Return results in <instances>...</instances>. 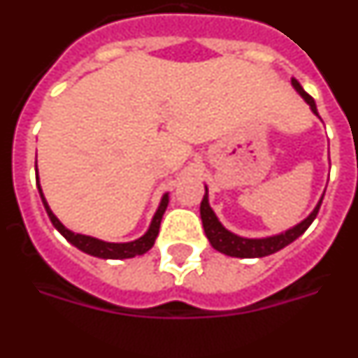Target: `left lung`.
<instances>
[{"label":"left lung","mask_w":358,"mask_h":358,"mask_svg":"<svg viewBox=\"0 0 358 358\" xmlns=\"http://www.w3.org/2000/svg\"><path fill=\"white\" fill-rule=\"evenodd\" d=\"M292 85L297 90V93L301 94L303 98L306 100L312 110H314L315 115H317V107H315L314 98L310 96L305 90L301 87V84L292 78ZM322 199L319 201V204L315 206V210L308 215V217L303 220L301 224H297L294 226L292 229L285 231V233H281V235L276 236H268V238H242V236L233 235L231 231H227L222 224L218 222L217 215L213 213V210L208 204V188H206V195L202 199L201 202V218H202V226H204V233H206L208 240L213 245L217 251L224 252L227 256H236V258H262V256L273 255V252L280 251L285 245H289L290 242L297 238V236H301L308 226L314 222V218L317 217L319 208H321Z\"/></svg>","instance_id":"8db88e82"}]
</instances>
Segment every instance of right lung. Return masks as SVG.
I'll use <instances>...</instances> for the list:
<instances>
[{
  "label": "right lung",
  "mask_w": 358,
  "mask_h": 358,
  "mask_svg": "<svg viewBox=\"0 0 358 358\" xmlns=\"http://www.w3.org/2000/svg\"><path fill=\"white\" fill-rule=\"evenodd\" d=\"M36 179H37V188H39L41 199H43V204H44V208H46V213H48L50 220H52V224L55 226V229L59 231V233H61V235L64 236L69 243H73L75 248H78L80 251L87 252V255L98 256V258H109V260L134 258V256L147 252L148 249L154 245L157 235H159L161 218H163L164 211H166V206H169V194L161 199V204H159V208H157L154 218H152L150 227H148V231L145 233L143 236H141V238L134 240V242H127V243H110V242H102V240L93 238V236L78 235V233H73V231H69L68 227L62 226V224L59 222V218L52 213V210H50V206H48V202H46V199H44L43 189H41V185H39V177H37V166H36Z\"/></svg>",
  "instance_id": "add662e5"
}]
</instances>
